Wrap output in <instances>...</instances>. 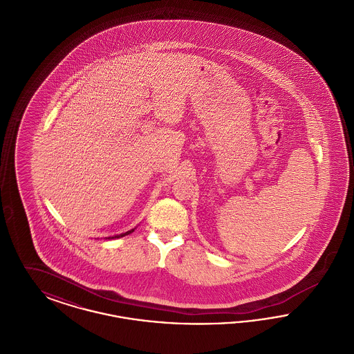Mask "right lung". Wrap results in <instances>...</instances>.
Returning a JSON list of instances; mask_svg holds the SVG:
<instances>
[{
    "mask_svg": "<svg viewBox=\"0 0 354 354\" xmlns=\"http://www.w3.org/2000/svg\"><path fill=\"white\" fill-rule=\"evenodd\" d=\"M135 228H136V227H135ZM135 228L130 230V231H127V232H124V234H119V235L114 236H107V237H104V239H106V240H111V239H119V237H123V236L130 235V234H133V232H134Z\"/></svg>",
    "mask_w": 354,
    "mask_h": 354,
    "instance_id": "add662e5",
    "label": "right lung"
}]
</instances>
